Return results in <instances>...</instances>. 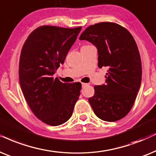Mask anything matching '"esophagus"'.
<instances>
[{
    "label": "esophagus",
    "instance_id": "obj_1",
    "mask_svg": "<svg viewBox=\"0 0 156 156\" xmlns=\"http://www.w3.org/2000/svg\"><path fill=\"white\" fill-rule=\"evenodd\" d=\"M87 86V83H82V87L83 88H84L85 86Z\"/></svg>",
    "mask_w": 156,
    "mask_h": 156
}]
</instances>
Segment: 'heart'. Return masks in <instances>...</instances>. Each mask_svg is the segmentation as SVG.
<instances>
[{
    "mask_svg": "<svg viewBox=\"0 0 156 156\" xmlns=\"http://www.w3.org/2000/svg\"><path fill=\"white\" fill-rule=\"evenodd\" d=\"M88 45H83V47H86V46H88Z\"/></svg>",
    "mask_w": 156,
    "mask_h": 156,
    "instance_id": "b5f03b06",
    "label": "heart"
}]
</instances>
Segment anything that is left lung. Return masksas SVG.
I'll list each match as a JSON object with an SVG mask.
<instances>
[{"label":"left lung","instance_id":"8db88e82","mask_svg":"<svg viewBox=\"0 0 156 156\" xmlns=\"http://www.w3.org/2000/svg\"><path fill=\"white\" fill-rule=\"evenodd\" d=\"M80 40L96 46L100 68L108 67L105 84L95 86L88 101L95 115L105 121L125 117L136 101L142 78L140 53L133 37L119 24L102 22L88 26Z\"/></svg>","mask_w":156,"mask_h":156}]
</instances>
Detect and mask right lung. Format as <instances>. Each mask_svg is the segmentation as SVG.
I'll use <instances>...</instances> for the list:
<instances>
[{
	"label": "right lung",
	"instance_id": "obj_1",
	"mask_svg": "<svg viewBox=\"0 0 156 156\" xmlns=\"http://www.w3.org/2000/svg\"><path fill=\"white\" fill-rule=\"evenodd\" d=\"M81 27L42 26L30 33L23 45L19 81L31 111L43 123L56 126L71 117L81 83H65L53 76L64 63Z\"/></svg>",
	"mask_w": 156,
	"mask_h": 156
}]
</instances>
